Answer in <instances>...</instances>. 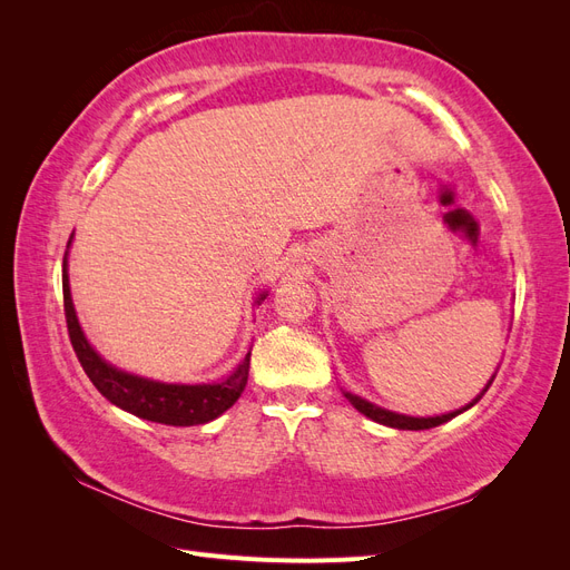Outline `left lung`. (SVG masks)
Instances as JSON below:
<instances>
[{"instance_id":"8db88e82","label":"left lung","mask_w":570,"mask_h":570,"mask_svg":"<svg viewBox=\"0 0 570 570\" xmlns=\"http://www.w3.org/2000/svg\"><path fill=\"white\" fill-rule=\"evenodd\" d=\"M492 381H494V377H492ZM492 381L488 383V387L492 385ZM488 387L480 392V396L488 392ZM344 396H347V400L352 402V406H354L356 411L364 413V416H368L371 421H375V423H383V425H390V428H396V430H428V428L442 425V423H446V421H452L454 416H459V413H463L465 409H471V406L480 400V396H475V400H473L469 406H463V409L452 411V413H442V416L416 419V416H404V413H394V411H387V409L375 406V404H371V402H366V400H361V396H356V394H352V392H344Z\"/></svg>"}]
</instances>
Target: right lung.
Segmentation results:
<instances>
[{"label":"right lung","instance_id":"obj_1","mask_svg":"<svg viewBox=\"0 0 570 570\" xmlns=\"http://www.w3.org/2000/svg\"><path fill=\"white\" fill-rule=\"evenodd\" d=\"M71 245V239H68ZM66 256H63V314L68 325V337H71L73 352L80 361L82 371L88 373L92 385L107 396L111 404L124 409L137 419H145L151 423L164 425H202L218 419L223 411H228L243 394L247 377H249V356L239 361L237 368L223 377L220 383H202V385H174V383H157L149 377L132 375L126 371H118L116 366L107 364L92 347L88 337H85L82 327L78 323L71 287H68V271H66ZM266 299V295H258V304Z\"/></svg>","mask_w":570,"mask_h":570}]
</instances>
